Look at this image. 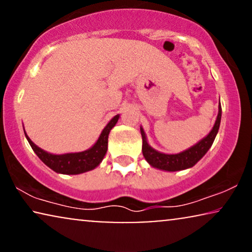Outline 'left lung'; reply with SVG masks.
<instances>
[{
	"instance_id": "1",
	"label": "left lung",
	"mask_w": 252,
	"mask_h": 252,
	"mask_svg": "<svg viewBox=\"0 0 252 252\" xmlns=\"http://www.w3.org/2000/svg\"><path fill=\"white\" fill-rule=\"evenodd\" d=\"M220 120H221V105H219L218 116H217V120L215 123V126H213V128L211 129V132H210L204 139L199 141L198 143H196L195 146H192L187 150L182 151V153L174 155L159 153V151L151 148L149 146V143L147 142L146 133H144L143 128L141 127L143 156L151 166L159 168V170L174 172L192 167L206 153H208L210 148H211L213 141L216 139L217 133H218L219 130Z\"/></svg>"
}]
</instances>
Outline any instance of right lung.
Returning <instances> with one entry per match:
<instances>
[{
    "label": "right lung",
    "mask_w": 252,
    "mask_h": 252,
    "mask_svg": "<svg viewBox=\"0 0 252 252\" xmlns=\"http://www.w3.org/2000/svg\"><path fill=\"white\" fill-rule=\"evenodd\" d=\"M119 115L113 117L110 120L108 125L104 127L102 130L101 135H99L98 140L92 148L88 150L81 151V153H73V154H64V155H53L47 153L35 146L27 134L25 133V136L27 141H29L30 146L32 147L34 153L36 156L50 167L51 170L57 172V173L62 174H80L84 172L94 170L96 166H98L103 158H104L106 150H108V137L109 133L115 125L118 122ZM25 132V130H24Z\"/></svg>",
    "instance_id": "add662e5"
}]
</instances>
